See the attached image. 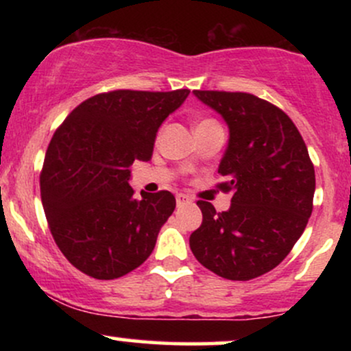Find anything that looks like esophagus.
<instances>
[{
    "instance_id": "esophagus-1",
    "label": "esophagus",
    "mask_w": 351,
    "mask_h": 351,
    "mask_svg": "<svg viewBox=\"0 0 351 351\" xmlns=\"http://www.w3.org/2000/svg\"><path fill=\"white\" fill-rule=\"evenodd\" d=\"M189 196H186V195H183V193H178V195H176V203H178V206H183V204H186V203H189Z\"/></svg>"
}]
</instances>
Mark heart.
Wrapping results in <instances>:
<instances>
[{"label":"heart","mask_w":351,"mask_h":351,"mask_svg":"<svg viewBox=\"0 0 351 351\" xmlns=\"http://www.w3.org/2000/svg\"><path fill=\"white\" fill-rule=\"evenodd\" d=\"M211 125H217L216 120H213V119H203V120H201V122H198V125H196V128L211 127Z\"/></svg>","instance_id":"heart-1"}]
</instances>
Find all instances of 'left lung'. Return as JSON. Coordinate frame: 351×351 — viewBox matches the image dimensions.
I'll return each mask as SVG.
<instances>
[{
	"label": "left lung",
	"instance_id": "obj_1",
	"mask_svg": "<svg viewBox=\"0 0 351 351\" xmlns=\"http://www.w3.org/2000/svg\"><path fill=\"white\" fill-rule=\"evenodd\" d=\"M223 115L229 143L219 165L231 208L199 199L203 223L189 236L199 264L229 280L272 271L292 251L313 209L315 170L291 117L245 92L193 90Z\"/></svg>",
	"mask_w": 351,
	"mask_h": 351
}]
</instances>
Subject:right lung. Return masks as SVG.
Instances as JSON below:
<instances>
[{
	"instance_id": "1",
	"label": "right lung",
	"mask_w": 351,
	"mask_h": 351,
	"mask_svg": "<svg viewBox=\"0 0 351 351\" xmlns=\"http://www.w3.org/2000/svg\"><path fill=\"white\" fill-rule=\"evenodd\" d=\"M188 94L102 92L54 132L39 176L41 199L56 244L80 272L119 279L152 254L176 201L170 191L135 198L130 165L152 158L160 125Z\"/></svg>"
}]
</instances>
